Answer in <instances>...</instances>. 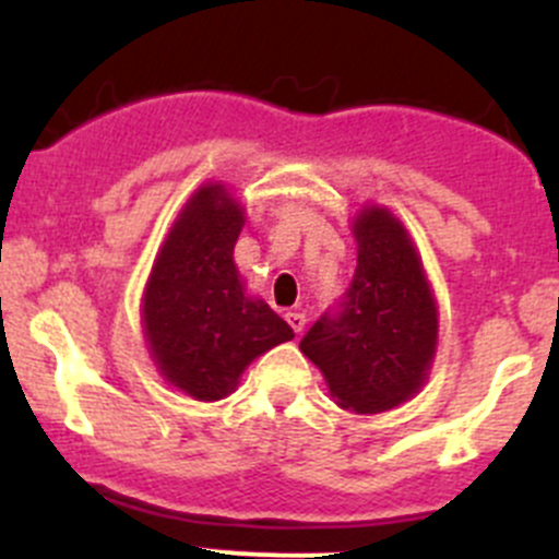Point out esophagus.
Wrapping results in <instances>:
<instances>
[{
	"label": "esophagus",
	"instance_id": "34e87169",
	"mask_svg": "<svg viewBox=\"0 0 559 559\" xmlns=\"http://www.w3.org/2000/svg\"><path fill=\"white\" fill-rule=\"evenodd\" d=\"M286 321H289V326L297 332V335H300V332L306 330V313L289 311V313H286Z\"/></svg>",
	"mask_w": 559,
	"mask_h": 559
}]
</instances>
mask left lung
<instances>
[{
    "instance_id": "obj_1",
    "label": "left lung",
    "mask_w": 559,
    "mask_h": 559,
    "mask_svg": "<svg viewBox=\"0 0 559 559\" xmlns=\"http://www.w3.org/2000/svg\"><path fill=\"white\" fill-rule=\"evenodd\" d=\"M354 238L359 248L352 286L321 313L300 348L324 373L341 408L381 414L425 384L438 311L421 259L392 213L362 211Z\"/></svg>"
}]
</instances>
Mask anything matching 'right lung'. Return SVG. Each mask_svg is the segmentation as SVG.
<instances>
[{
	"label": "right lung",
	"mask_w": 559,
	"mask_h": 559,
	"mask_svg": "<svg viewBox=\"0 0 559 559\" xmlns=\"http://www.w3.org/2000/svg\"><path fill=\"white\" fill-rule=\"evenodd\" d=\"M243 211L202 186L167 235L143 297V324L162 376L194 400H222L251 359L295 332L267 302L243 295L235 243Z\"/></svg>",
	"instance_id": "right-lung-1"
}]
</instances>
